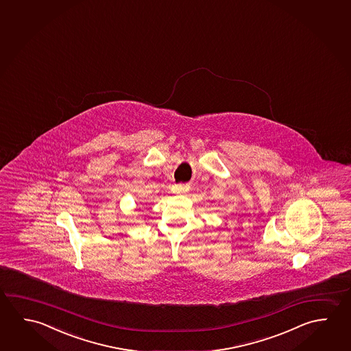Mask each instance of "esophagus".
<instances>
[{
	"instance_id": "obj_1",
	"label": "esophagus",
	"mask_w": 351,
	"mask_h": 351,
	"mask_svg": "<svg viewBox=\"0 0 351 351\" xmlns=\"http://www.w3.org/2000/svg\"><path fill=\"white\" fill-rule=\"evenodd\" d=\"M178 191H181V190L184 191V190H186V189H184V187H180V189H178Z\"/></svg>"
}]
</instances>
